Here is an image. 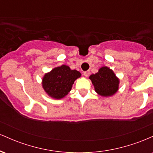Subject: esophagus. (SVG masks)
<instances>
[{
    "label": "esophagus",
    "instance_id": "34e87169",
    "mask_svg": "<svg viewBox=\"0 0 153 153\" xmlns=\"http://www.w3.org/2000/svg\"><path fill=\"white\" fill-rule=\"evenodd\" d=\"M90 74H91V73H90V71H85L83 73V75H85V77H88L89 75H90Z\"/></svg>",
    "mask_w": 153,
    "mask_h": 153
}]
</instances>
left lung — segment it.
Listing matches in <instances>:
<instances>
[{
  "mask_svg": "<svg viewBox=\"0 0 153 153\" xmlns=\"http://www.w3.org/2000/svg\"><path fill=\"white\" fill-rule=\"evenodd\" d=\"M89 78L94 84L95 90L101 96H112L118 90L119 79L107 67L100 68L97 73L91 75Z\"/></svg>",
  "mask_w": 153,
  "mask_h": 153,
  "instance_id": "obj_1",
  "label": "left lung"
}]
</instances>
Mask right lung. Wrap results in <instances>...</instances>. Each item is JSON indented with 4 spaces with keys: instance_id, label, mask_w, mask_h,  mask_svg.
Wrapping results in <instances>:
<instances>
[{
    "instance_id": "right-lung-1",
    "label": "right lung",
    "mask_w": 153,
    "mask_h": 153,
    "mask_svg": "<svg viewBox=\"0 0 153 153\" xmlns=\"http://www.w3.org/2000/svg\"><path fill=\"white\" fill-rule=\"evenodd\" d=\"M80 75L78 71L71 70L67 65H62L44 76L43 88L51 97L60 99L71 91L74 81Z\"/></svg>"
}]
</instances>
